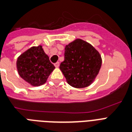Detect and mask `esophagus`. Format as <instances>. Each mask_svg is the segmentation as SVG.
<instances>
[{"instance_id": "1", "label": "esophagus", "mask_w": 132, "mask_h": 132, "mask_svg": "<svg viewBox=\"0 0 132 132\" xmlns=\"http://www.w3.org/2000/svg\"><path fill=\"white\" fill-rule=\"evenodd\" d=\"M54 65H55V66L56 68H58V67L60 66V63H59V62H56Z\"/></svg>"}]
</instances>
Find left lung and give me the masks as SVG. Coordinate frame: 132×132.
Here are the masks:
<instances>
[{
  "label": "left lung",
  "mask_w": 132,
  "mask_h": 132,
  "mask_svg": "<svg viewBox=\"0 0 132 132\" xmlns=\"http://www.w3.org/2000/svg\"><path fill=\"white\" fill-rule=\"evenodd\" d=\"M100 54L90 44L77 39L66 46L64 61L60 68L71 86L82 88L90 86L101 66Z\"/></svg>",
  "instance_id": "obj_1"
}]
</instances>
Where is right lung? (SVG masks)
I'll use <instances>...</instances> for the list:
<instances>
[{
    "label": "right lung",
    "mask_w": 132,
    "mask_h": 132,
    "mask_svg": "<svg viewBox=\"0 0 132 132\" xmlns=\"http://www.w3.org/2000/svg\"><path fill=\"white\" fill-rule=\"evenodd\" d=\"M16 66L20 76L34 86L45 84L55 68L42 46H33L20 55Z\"/></svg>",
    "instance_id": "right-lung-1"
}]
</instances>
